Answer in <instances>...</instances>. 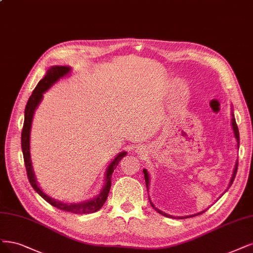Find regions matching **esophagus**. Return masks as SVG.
<instances>
[{
  "label": "esophagus",
  "mask_w": 253,
  "mask_h": 253,
  "mask_svg": "<svg viewBox=\"0 0 253 253\" xmlns=\"http://www.w3.org/2000/svg\"><path fill=\"white\" fill-rule=\"evenodd\" d=\"M137 152H138V154H144V153H145V151H144L143 147H138Z\"/></svg>",
  "instance_id": "1"
}]
</instances>
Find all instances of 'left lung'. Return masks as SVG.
Segmentation results:
<instances>
[{
  "instance_id": "obj_1",
  "label": "left lung",
  "mask_w": 253,
  "mask_h": 253,
  "mask_svg": "<svg viewBox=\"0 0 253 253\" xmlns=\"http://www.w3.org/2000/svg\"><path fill=\"white\" fill-rule=\"evenodd\" d=\"M231 116H232V118H231V126H232V129H233L234 137H236V139H237V146H238V149H239V146H240V134H239V128H238V126H237V123H236V118H234L233 113L231 114ZM237 171H238V161H237V163H236V167H234V169H233V172H232V177H231V179H230V182H229V185H228L227 189L231 186V184L233 183L234 178H236V175H237ZM143 173H144V179H145L146 188H147V190H149V184H150V176H149V172H147V170H146V169H143ZM227 189H226V191H227ZM149 199H150V198H149ZM150 203H151L152 207L154 208V210H155L157 212H159L160 214H162V215H164V216H168V217H173L172 215L168 214V213H165V212L161 211L160 210H158V208H157V207H155V205L151 202V199H150ZM204 211H201V212H199V213H197V214H201V213H203ZM197 214H191V215H187V216H178V219H185V217L195 216V215H197Z\"/></svg>"
}]
</instances>
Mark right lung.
Here are the masks:
<instances>
[{
    "mask_svg": "<svg viewBox=\"0 0 253 253\" xmlns=\"http://www.w3.org/2000/svg\"><path fill=\"white\" fill-rule=\"evenodd\" d=\"M70 72H71V68L67 66L51 67L47 71L45 77H43L42 81H40V83L36 86V89L33 90L31 96L29 97L28 102L26 104V108H25V119H24V126L22 129V152L24 156L26 171H27V177L30 184L33 187V189L36 190L43 200H46L49 204L58 208L60 211H65L76 213V214L93 213L95 211H99L102 207V205L104 204V202H106L110 188H111V184H112L111 183L112 173L116 169L119 161L126 155V152H121L120 154H118L116 158L110 163L106 172V182H104V186L98 196H96L91 200H88V201L80 202V203H71V204L57 201V200L51 198L43 193L38 185V182L36 180V176H34L32 164L30 160V129H31V124H32L34 112H36V109L38 108V106L42 99V94L45 93L52 84H54L59 78L66 76Z\"/></svg>",
    "mask_w": 253,
    "mask_h": 253,
    "instance_id": "right-lung-1",
    "label": "right lung"
}]
</instances>
